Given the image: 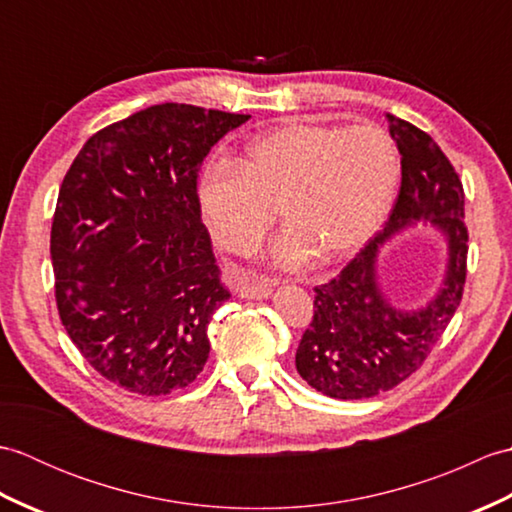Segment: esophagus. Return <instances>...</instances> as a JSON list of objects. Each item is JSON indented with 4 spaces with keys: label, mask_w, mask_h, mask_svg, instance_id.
I'll use <instances>...</instances> for the list:
<instances>
[{
    "label": "esophagus",
    "mask_w": 512,
    "mask_h": 512,
    "mask_svg": "<svg viewBox=\"0 0 512 512\" xmlns=\"http://www.w3.org/2000/svg\"><path fill=\"white\" fill-rule=\"evenodd\" d=\"M237 295L242 299H268L273 295V286H270L266 279L244 277L237 284Z\"/></svg>",
    "instance_id": "1"
}]
</instances>
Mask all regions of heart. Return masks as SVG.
Listing matches in <instances>:
<instances>
[{
	"label": "heart",
	"mask_w": 512,
	"mask_h": 512,
	"mask_svg": "<svg viewBox=\"0 0 512 512\" xmlns=\"http://www.w3.org/2000/svg\"><path fill=\"white\" fill-rule=\"evenodd\" d=\"M400 154L378 125L288 123L259 136L239 162H217L200 180V209L226 253L250 257L277 220L275 264L354 255L383 226L396 200Z\"/></svg>",
	"instance_id": "1"
}]
</instances>
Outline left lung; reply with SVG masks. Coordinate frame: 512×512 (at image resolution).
<instances>
[{"label": "left lung", "instance_id": "1", "mask_svg": "<svg viewBox=\"0 0 512 512\" xmlns=\"http://www.w3.org/2000/svg\"><path fill=\"white\" fill-rule=\"evenodd\" d=\"M400 151V191L383 231L328 284L314 288V314L297 347V372L321 394L361 400L394 389L427 361L458 310L466 281L469 228L464 189L451 160L427 132L387 114ZM431 221L448 235L450 264L429 307L407 313L389 307L375 281V257L402 225Z\"/></svg>", "mask_w": 512, "mask_h": 512}]
</instances>
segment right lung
Instances as JSON below:
<instances>
[{
  "instance_id": "1",
  "label": "right lung",
  "mask_w": 512,
  "mask_h": 512,
  "mask_svg": "<svg viewBox=\"0 0 512 512\" xmlns=\"http://www.w3.org/2000/svg\"><path fill=\"white\" fill-rule=\"evenodd\" d=\"M248 118L151 105L96 132L65 173L50 233L57 310L85 361L125 391L184 389L209 358L206 330L231 292L198 178L211 147Z\"/></svg>"
}]
</instances>
